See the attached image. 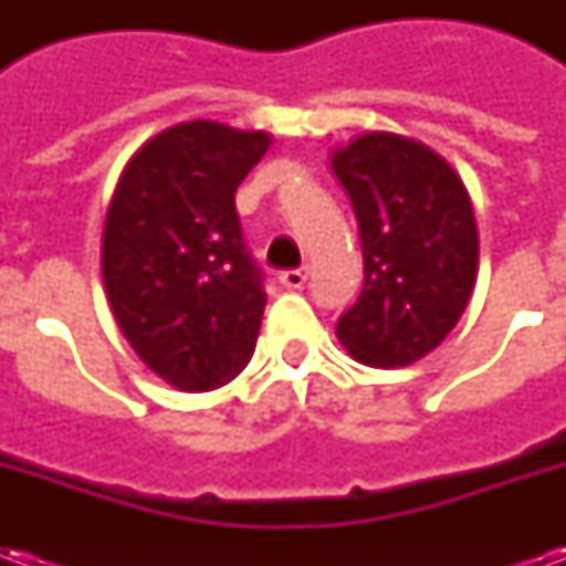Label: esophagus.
<instances>
[{"label":"esophagus","instance_id":"esophagus-1","mask_svg":"<svg viewBox=\"0 0 566 566\" xmlns=\"http://www.w3.org/2000/svg\"><path fill=\"white\" fill-rule=\"evenodd\" d=\"M308 272L306 270H284L282 275H279V282L287 287V291H300L303 284H306Z\"/></svg>","mask_w":566,"mask_h":566}]
</instances>
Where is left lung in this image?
<instances>
[{
	"mask_svg": "<svg viewBox=\"0 0 566 566\" xmlns=\"http://www.w3.org/2000/svg\"><path fill=\"white\" fill-rule=\"evenodd\" d=\"M355 209L364 291L336 324L367 367H409L463 315L479 270L467 187L439 154L406 136L364 133L331 154Z\"/></svg>",
	"mask_w": 566,
	"mask_h": 566,
	"instance_id": "obj_1",
	"label": "left lung"
}]
</instances>
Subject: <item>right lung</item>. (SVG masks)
<instances>
[{
    "instance_id": "add662e5",
    "label": "right lung",
    "mask_w": 566,
    "mask_h": 566,
    "mask_svg": "<svg viewBox=\"0 0 566 566\" xmlns=\"http://www.w3.org/2000/svg\"><path fill=\"white\" fill-rule=\"evenodd\" d=\"M270 133L187 120L157 133L120 172L103 230V282L133 352L178 391H211L254 355L266 306L235 187Z\"/></svg>"
}]
</instances>
